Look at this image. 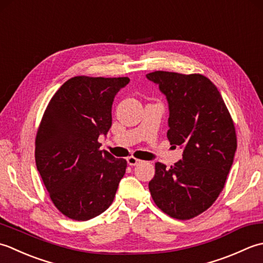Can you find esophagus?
Returning <instances> with one entry per match:
<instances>
[{
    "label": "esophagus",
    "instance_id": "34e87169",
    "mask_svg": "<svg viewBox=\"0 0 263 263\" xmlns=\"http://www.w3.org/2000/svg\"><path fill=\"white\" fill-rule=\"evenodd\" d=\"M127 162L129 165H137L138 163L142 162V160H139L135 157H129V158H127Z\"/></svg>",
    "mask_w": 263,
    "mask_h": 263
}]
</instances>
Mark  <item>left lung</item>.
<instances>
[{"instance_id":"1","label":"left lung","mask_w":263,"mask_h":263,"mask_svg":"<svg viewBox=\"0 0 263 263\" xmlns=\"http://www.w3.org/2000/svg\"><path fill=\"white\" fill-rule=\"evenodd\" d=\"M146 77L167 98L170 144L184 148L183 159L170 168L155 163L148 190L160 210L189 220L208 210L223 190L237 148L234 121L203 74L154 71Z\"/></svg>"}]
</instances>
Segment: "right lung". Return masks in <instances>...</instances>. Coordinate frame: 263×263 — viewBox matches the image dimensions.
I'll list each match as a JSON object with an SVG mask.
<instances>
[{"label": "right lung", "instance_id": "1", "mask_svg": "<svg viewBox=\"0 0 263 263\" xmlns=\"http://www.w3.org/2000/svg\"><path fill=\"white\" fill-rule=\"evenodd\" d=\"M128 83V77L70 78L43 115L36 167L53 204L72 220L86 221L104 212L126 173V160L102 151L98 139L109 132L114 99Z\"/></svg>", "mask_w": 263, "mask_h": 263}]
</instances>
